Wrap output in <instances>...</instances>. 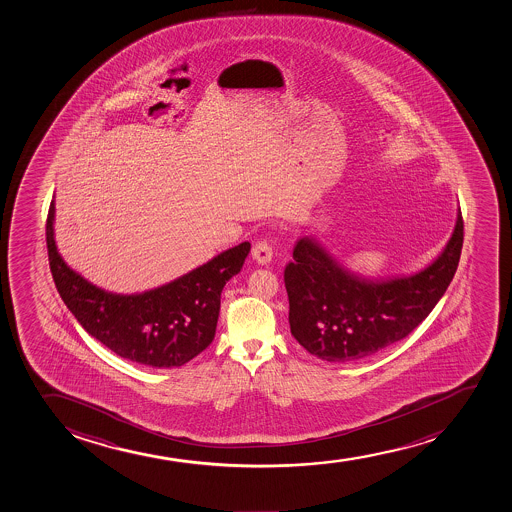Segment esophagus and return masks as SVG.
<instances>
[{"mask_svg":"<svg viewBox=\"0 0 512 512\" xmlns=\"http://www.w3.org/2000/svg\"><path fill=\"white\" fill-rule=\"evenodd\" d=\"M252 257L260 265L269 264L270 260H272V247H270V243L267 240H260V242L255 243L252 248Z\"/></svg>","mask_w":512,"mask_h":512,"instance_id":"esophagus-1","label":"esophagus"}]
</instances>
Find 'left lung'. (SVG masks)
<instances>
[{
  "instance_id": "1",
  "label": "left lung",
  "mask_w": 512,
  "mask_h": 512,
  "mask_svg": "<svg viewBox=\"0 0 512 512\" xmlns=\"http://www.w3.org/2000/svg\"><path fill=\"white\" fill-rule=\"evenodd\" d=\"M462 211L440 257L418 274L370 281L345 269L314 238L286 265L289 325L301 347L331 363L374 357L406 338L440 301L457 272Z\"/></svg>"
}]
</instances>
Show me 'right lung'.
Listing matches in <instances>:
<instances>
[{"instance_id":"1","label":"right lung","mask_w":512,"mask_h":512,"mask_svg":"<svg viewBox=\"0 0 512 512\" xmlns=\"http://www.w3.org/2000/svg\"><path fill=\"white\" fill-rule=\"evenodd\" d=\"M54 201L47 215V250L55 287L84 330L111 352L155 369L181 367L206 350L216 333L221 291L250 252L243 242L176 281L142 294H113L74 272L57 252Z\"/></svg>"}]
</instances>
